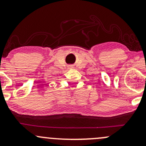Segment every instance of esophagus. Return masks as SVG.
Wrapping results in <instances>:
<instances>
[{
	"label": "esophagus",
	"mask_w": 146,
	"mask_h": 146,
	"mask_svg": "<svg viewBox=\"0 0 146 146\" xmlns=\"http://www.w3.org/2000/svg\"><path fill=\"white\" fill-rule=\"evenodd\" d=\"M73 68V66H72L71 65H69V66H68V68H69V69H70V68Z\"/></svg>",
	"instance_id": "34e87169"
}]
</instances>
